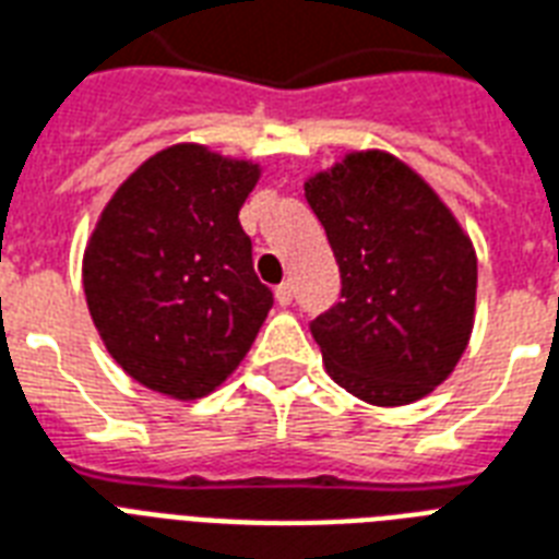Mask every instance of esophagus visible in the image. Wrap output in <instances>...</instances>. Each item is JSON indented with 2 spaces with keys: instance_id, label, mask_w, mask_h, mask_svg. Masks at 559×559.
<instances>
[{
  "instance_id": "1",
  "label": "esophagus",
  "mask_w": 559,
  "mask_h": 559,
  "mask_svg": "<svg viewBox=\"0 0 559 559\" xmlns=\"http://www.w3.org/2000/svg\"><path fill=\"white\" fill-rule=\"evenodd\" d=\"M275 301H278L281 308H287L289 301H293V284H289V281H284V284L275 287Z\"/></svg>"
}]
</instances>
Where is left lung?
Masks as SVG:
<instances>
[{
  "label": "left lung",
  "mask_w": 559,
  "mask_h": 559,
  "mask_svg": "<svg viewBox=\"0 0 559 559\" xmlns=\"http://www.w3.org/2000/svg\"><path fill=\"white\" fill-rule=\"evenodd\" d=\"M305 195L340 266V298L310 322L328 374L374 407L433 393L475 325L478 258L431 185L390 152H348Z\"/></svg>",
  "instance_id": "left-lung-1"
}]
</instances>
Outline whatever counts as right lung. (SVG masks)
<instances>
[{
    "mask_svg": "<svg viewBox=\"0 0 559 559\" xmlns=\"http://www.w3.org/2000/svg\"><path fill=\"white\" fill-rule=\"evenodd\" d=\"M261 166L178 143L140 164L105 204L81 278L93 325L126 374L178 402L240 366L272 308L240 207Z\"/></svg>",
    "mask_w": 559,
    "mask_h": 559,
    "instance_id": "obj_1",
    "label": "right lung"
}]
</instances>
